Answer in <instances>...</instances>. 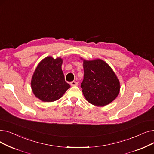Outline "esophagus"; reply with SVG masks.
<instances>
[{
  "mask_svg": "<svg viewBox=\"0 0 154 154\" xmlns=\"http://www.w3.org/2000/svg\"><path fill=\"white\" fill-rule=\"evenodd\" d=\"M70 84H71V85L72 86H78V82H75V81H73V82H71Z\"/></svg>",
  "mask_w": 154,
  "mask_h": 154,
  "instance_id": "esophagus-1",
  "label": "esophagus"
}]
</instances>
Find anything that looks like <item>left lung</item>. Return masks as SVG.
<instances>
[{
  "instance_id": "left-lung-1",
  "label": "left lung",
  "mask_w": 154,
  "mask_h": 154,
  "mask_svg": "<svg viewBox=\"0 0 154 154\" xmlns=\"http://www.w3.org/2000/svg\"><path fill=\"white\" fill-rule=\"evenodd\" d=\"M83 68L81 87L86 100L97 106L110 103L118 96L120 89L119 80L111 67L104 61L97 59L83 60Z\"/></svg>"
}]
</instances>
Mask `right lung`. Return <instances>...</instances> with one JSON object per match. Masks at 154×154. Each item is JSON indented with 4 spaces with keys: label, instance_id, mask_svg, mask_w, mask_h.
Listing matches in <instances>:
<instances>
[{
    "label": "right lung",
    "instance_id": "right-lung-1",
    "mask_svg": "<svg viewBox=\"0 0 154 154\" xmlns=\"http://www.w3.org/2000/svg\"><path fill=\"white\" fill-rule=\"evenodd\" d=\"M63 60L48 56L36 68L31 79V88L35 96L45 102L54 101L62 97L70 88L65 82L61 69Z\"/></svg>",
    "mask_w": 154,
    "mask_h": 154
}]
</instances>
